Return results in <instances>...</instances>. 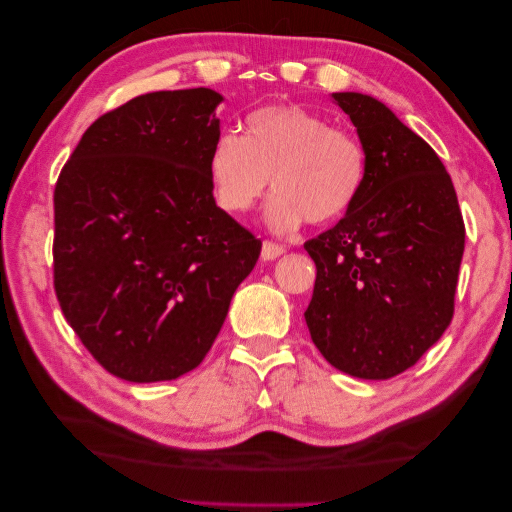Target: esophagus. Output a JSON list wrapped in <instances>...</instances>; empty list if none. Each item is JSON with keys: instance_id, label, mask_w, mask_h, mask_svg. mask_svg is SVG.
<instances>
[{"instance_id": "esophagus-1", "label": "esophagus", "mask_w": 512, "mask_h": 512, "mask_svg": "<svg viewBox=\"0 0 512 512\" xmlns=\"http://www.w3.org/2000/svg\"><path fill=\"white\" fill-rule=\"evenodd\" d=\"M284 252H286L284 245H280V243H273V241L262 243V258H265V260H275L277 256H282Z\"/></svg>"}]
</instances>
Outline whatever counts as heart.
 Returning a JSON list of instances; mask_svg holds the SVG:
<instances>
[{"instance_id":"heart-1","label":"heart","mask_w":512,"mask_h":512,"mask_svg":"<svg viewBox=\"0 0 512 512\" xmlns=\"http://www.w3.org/2000/svg\"><path fill=\"white\" fill-rule=\"evenodd\" d=\"M215 198L228 213L250 211L271 177L269 222L280 230L339 220L359 200L367 153L354 134L297 104H271L224 132L209 153Z\"/></svg>"}]
</instances>
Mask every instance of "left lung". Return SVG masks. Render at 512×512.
Returning a JSON list of instances; mask_svg holds the SVG:
<instances>
[{"label":"left lung","instance_id":"1","mask_svg":"<svg viewBox=\"0 0 512 512\" xmlns=\"http://www.w3.org/2000/svg\"><path fill=\"white\" fill-rule=\"evenodd\" d=\"M333 100L365 147L367 179L344 218L305 243L316 262L305 322L333 367L389 380L451 324L466 226L451 175L421 136L376 98Z\"/></svg>","mask_w":512,"mask_h":512}]
</instances>
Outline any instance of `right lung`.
Listing matches in <instances>:
<instances>
[{
    "instance_id": "1",
    "label": "right lung",
    "mask_w": 512,
    "mask_h": 512,
    "mask_svg": "<svg viewBox=\"0 0 512 512\" xmlns=\"http://www.w3.org/2000/svg\"><path fill=\"white\" fill-rule=\"evenodd\" d=\"M218 91H153L104 113L61 168L53 284L91 356L128 382L203 363L260 239L215 205Z\"/></svg>"
}]
</instances>
